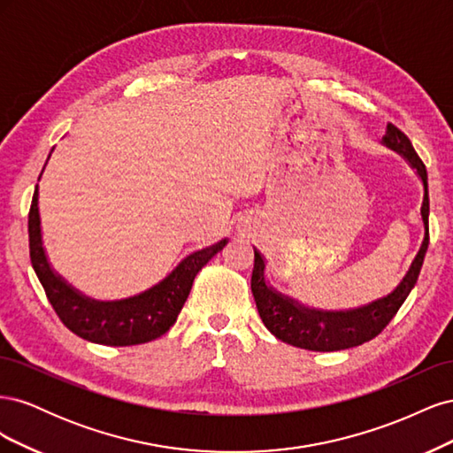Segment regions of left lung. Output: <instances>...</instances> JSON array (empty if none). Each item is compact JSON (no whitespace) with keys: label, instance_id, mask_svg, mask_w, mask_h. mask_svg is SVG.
<instances>
[{"label":"left lung","instance_id":"obj_1","mask_svg":"<svg viewBox=\"0 0 453 453\" xmlns=\"http://www.w3.org/2000/svg\"><path fill=\"white\" fill-rule=\"evenodd\" d=\"M381 143L395 150V153H399L410 164V168L416 172L423 185V202L419 208L423 240L419 250L412 263H410L401 283L389 295L349 310H321L306 306L298 303L296 298L273 289L266 281V258L253 248L255 266L251 276V291L258 315L268 331L281 342H287V344L311 351H338L361 346L386 328V325L403 306L410 291L414 289L425 253H427L429 248L427 170H425V164L414 150L412 142L395 125H388V132L381 138Z\"/></svg>","mask_w":453,"mask_h":453}]
</instances>
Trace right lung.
<instances>
[{"label":"right lung","mask_w":453,"mask_h":453,"mask_svg":"<svg viewBox=\"0 0 453 453\" xmlns=\"http://www.w3.org/2000/svg\"><path fill=\"white\" fill-rule=\"evenodd\" d=\"M43 170H41V173H43ZM28 234L32 266L41 285H43L54 311L58 313L62 323L73 334L104 346L145 344V342L155 340L166 333L175 323L177 315H180L196 273L228 243V240L223 238L221 242L210 245V248L187 255L166 278L140 295L120 300H98L75 289L72 283H67L50 266L43 245V234H41L39 185H35L32 198Z\"/></svg>","instance_id":"1"}]
</instances>
